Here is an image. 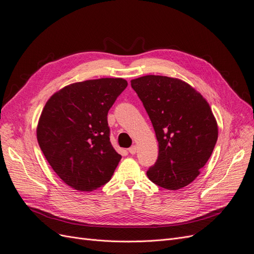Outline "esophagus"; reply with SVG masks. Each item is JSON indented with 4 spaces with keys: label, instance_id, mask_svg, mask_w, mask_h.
Listing matches in <instances>:
<instances>
[{
    "label": "esophagus",
    "instance_id": "obj_1",
    "mask_svg": "<svg viewBox=\"0 0 254 254\" xmlns=\"http://www.w3.org/2000/svg\"><path fill=\"white\" fill-rule=\"evenodd\" d=\"M128 151H129L130 155H134V153L136 152V146H135V145L131 146V147H130V148L128 149Z\"/></svg>",
    "mask_w": 254,
    "mask_h": 254
}]
</instances>
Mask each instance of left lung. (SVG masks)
Returning <instances> with one entry per match:
<instances>
[{"label":"left lung","instance_id":"obj_1","mask_svg":"<svg viewBox=\"0 0 254 254\" xmlns=\"http://www.w3.org/2000/svg\"><path fill=\"white\" fill-rule=\"evenodd\" d=\"M131 87L143 103L159 142V156L147 177L166 190L193 182L210 159L217 123L200 93L180 79L146 75Z\"/></svg>","mask_w":254,"mask_h":254}]
</instances>
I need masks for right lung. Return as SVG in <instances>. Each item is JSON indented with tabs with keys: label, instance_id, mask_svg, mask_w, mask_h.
<instances>
[{
	"label": "right lung",
	"instance_id": "right-lung-1",
	"mask_svg": "<svg viewBox=\"0 0 254 254\" xmlns=\"http://www.w3.org/2000/svg\"><path fill=\"white\" fill-rule=\"evenodd\" d=\"M127 84L123 78L75 82L45 104L37 140L54 172L71 188L90 191L111 179L122 156L110 143L107 115Z\"/></svg>",
	"mask_w": 254,
	"mask_h": 254
}]
</instances>
